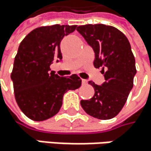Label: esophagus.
<instances>
[{
	"label": "esophagus",
	"instance_id": "34e87169",
	"mask_svg": "<svg viewBox=\"0 0 151 151\" xmlns=\"http://www.w3.org/2000/svg\"><path fill=\"white\" fill-rule=\"evenodd\" d=\"M81 81H82V84H83V85H86V84L88 83V81H87V80H83V79H82Z\"/></svg>",
	"mask_w": 151,
	"mask_h": 151
}]
</instances>
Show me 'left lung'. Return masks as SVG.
I'll return each instance as SVG.
<instances>
[{"mask_svg":"<svg viewBox=\"0 0 151 151\" xmlns=\"http://www.w3.org/2000/svg\"><path fill=\"white\" fill-rule=\"evenodd\" d=\"M77 30L92 47L94 66L101 67L105 77L101 86L88 81L95 94L88 100H81V105L95 118L111 119L122 110L133 87L136 67L131 45L122 32L112 26L88 24L79 26Z\"/></svg>","mask_w":151,"mask_h":151,"instance_id":"1","label":"left lung"}]
</instances>
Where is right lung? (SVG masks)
<instances>
[{"label":"right lung","instance_id":"obj_1","mask_svg":"<svg viewBox=\"0 0 151 151\" xmlns=\"http://www.w3.org/2000/svg\"><path fill=\"white\" fill-rule=\"evenodd\" d=\"M77 26L53 25L32 30L20 43L10 78L15 99L29 119L45 121L55 115L68 90L77 89L81 80L76 74L60 77L50 65L62 61L60 44Z\"/></svg>","mask_w":151,"mask_h":151}]
</instances>
